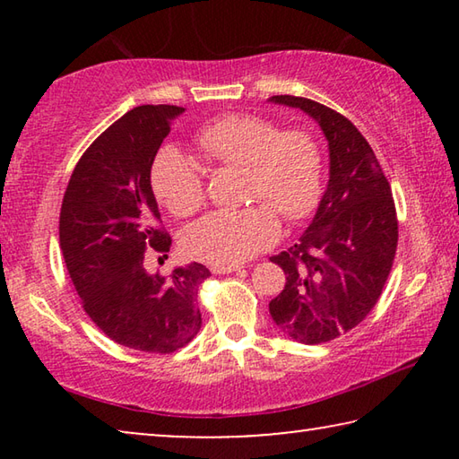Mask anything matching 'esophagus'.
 Masks as SVG:
<instances>
[{
    "mask_svg": "<svg viewBox=\"0 0 459 459\" xmlns=\"http://www.w3.org/2000/svg\"><path fill=\"white\" fill-rule=\"evenodd\" d=\"M243 267L240 265H212L211 271L216 275H224V273H232V271H240Z\"/></svg>",
    "mask_w": 459,
    "mask_h": 459,
    "instance_id": "esophagus-1",
    "label": "esophagus"
}]
</instances>
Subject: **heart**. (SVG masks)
I'll list each match as a JSON object with an SVG mask.
<instances>
[{
  "instance_id": "heart-1",
  "label": "heart",
  "mask_w": 459,
  "mask_h": 459,
  "mask_svg": "<svg viewBox=\"0 0 459 459\" xmlns=\"http://www.w3.org/2000/svg\"><path fill=\"white\" fill-rule=\"evenodd\" d=\"M200 152L214 164L243 169V211L202 216L182 232L186 255L208 265H238L275 245L279 219L295 224L317 208L324 192V153L306 129H279L261 115L232 113L200 131ZM152 190L176 216L204 202L198 168L176 147H164L152 164Z\"/></svg>"
}]
</instances>
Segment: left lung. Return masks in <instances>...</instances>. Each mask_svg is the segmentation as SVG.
<instances>
[{"label":"left lung","instance_id":"left-lung-1","mask_svg":"<svg viewBox=\"0 0 459 459\" xmlns=\"http://www.w3.org/2000/svg\"><path fill=\"white\" fill-rule=\"evenodd\" d=\"M279 105L314 117L330 145L328 190L299 243L271 257L285 273L269 301L279 330L301 344H322L356 328L383 293L399 240L391 184L351 119L306 97Z\"/></svg>","mask_w":459,"mask_h":459}]
</instances>
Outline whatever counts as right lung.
<instances>
[{
  "label": "right lung",
  "mask_w": 459,
  "mask_h": 459,
  "mask_svg": "<svg viewBox=\"0 0 459 459\" xmlns=\"http://www.w3.org/2000/svg\"><path fill=\"white\" fill-rule=\"evenodd\" d=\"M176 105L135 107L108 126L68 180L60 208V248L84 312L108 338L150 354H172L202 324V263L172 275L147 273L145 253L168 259L172 238L161 227L150 174L169 134Z\"/></svg>",
  "instance_id": "1"
}]
</instances>
